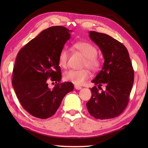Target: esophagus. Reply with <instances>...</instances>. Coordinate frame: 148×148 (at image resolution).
Wrapping results in <instances>:
<instances>
[{"mask_svg":"<svg viewBox=\"0 0 148 148\" xmlns=\"http://www.w3.org/2000/svg\"><path fill=\"white\" fill-rule=\"evenodd\" d=\"M74 88H75V89H76V90H81V88H81V86H77V85H74Z\"/></svg>","mask_w":148,"mask_h":148,"instance_id":"1","label":"esophagus"}]
</instances>
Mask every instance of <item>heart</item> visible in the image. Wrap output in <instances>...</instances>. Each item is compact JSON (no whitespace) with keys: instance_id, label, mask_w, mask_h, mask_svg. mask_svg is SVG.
<instances>
[{"instance_id":"1","label":"heart","mask_w":148,"mask_h":148,"mask_svg":"<svg viewBox=\"0 0 148 148\" xmlns=\"http://www.w3.org/2000/svg\"><path fill=\"white\" fill-rule=\"evenodd\" d=\"M74 48L81 53L85 60L83 62L84 67H87L93 71H98L100 67V61L97 57V49L95 46L88 42L79 41L74 44ZM69 51L67 48H63L58 55V65L62 68H66L67 66ZM90 76L89 71L86 69L81 70L71 69L65 71L64 78L65 81L81 85L83 84Z\"/></svg>"}]
</instances>
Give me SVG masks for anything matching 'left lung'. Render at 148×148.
Segmentation results:
<instances>
[{
	"mask_svg": "<svg viewBox=\"0 0 148 148\" xmlns=\"http://www.w3.org/2000/svg\"><path fill=\"white\" fill-rule=\"evenodd\" d=\"M90 39L99 47L104 58L102 69L92 82V97L86 103L91 116L96 119L115 118L124 111L129 102L134 71L128 50L118 40L106 34L89 32ZM103 85L104 90L98 91Z\"/></svg>",
	"mask_w": 148,
	"mask_h": 148,
	"instance_id": "left-lung-1",
	"label": "left lung"
}]
</instances>
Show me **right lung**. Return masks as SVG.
Here are the masks:
<instances>
[{
	"instance_id": "right-lung-1",
	"label": "right lung",
	"mask_w": 148,
	"mask_h": 148,
	"mask_svg": "<svg viewBox=\"0 0 148 148\" xmlns=\"http://www.w3.org/2000/svg\"><path fill=\"white\" fill-rule=\"evenodd\" d=\"M70 32L62 26L49 27L18 53L12 84L21 106L34 117L47 119L54 115L66 94L74 89L72 83L60 82L58 65L60 51L70 39ZM49 78L56 83L52 89L47 86Z\"/></svg>"
}]
</instances>
